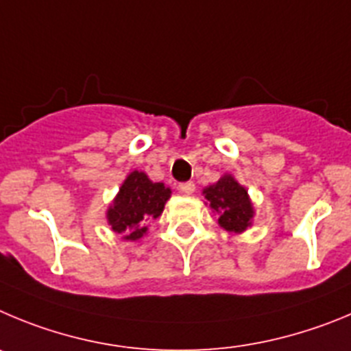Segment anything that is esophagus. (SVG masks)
<instances>
[{"label":"esophagus","instance_id":"esophagus-1","mask_svg":"<svg viewBox=\"0 0 351 351\" xmlns=\"http://www.w3.org/2000/svg\"><path fill=\"white\" fill-rule=\"evenodd\" d=\"M180 191H182L183 194H192V192L195 191V183L194 182L180 183Z\"/></svg>","mask_w":351,"mask_h":351}]
</instances>
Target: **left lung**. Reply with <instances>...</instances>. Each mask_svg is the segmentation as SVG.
I'll use <instances>...</instances> for the list:
<instances>
[{"label":"left lung","mask_w":351,"mask_h":351,"mask_svg":"<svg viewBox=\"0 0 351 351\" xmlns=\"http://www.w3.org/2000/svg\"><path fill=\"white\" fill-rule=\"evenodd\" d=\"M213 213L219 217V226L229 232H243L252 226L254 206L248 191L239 185L232 175H223L217 183L203 191Z\"/></svg>","instance_id":"left-lung-1"}]
</instances>
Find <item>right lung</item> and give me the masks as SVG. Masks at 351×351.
<instances>
[{"label": "right lung", "instance_id": "add662e5", "mask_svg": "<svg viewBox=\"0 0 351 351\" xmlns=\"http://www.w3.org/2000/svg\"><path fill=\"white\" fill-rule=\"evenodd\" d=\"M169 195L171 189L164 183H154L143 171H132L106 211V219L117 234L136 241L147 234V220L160 217Z\"/></svg>", "mask_w": 351, "mask_h": 351}]
</instances>
